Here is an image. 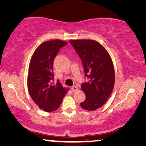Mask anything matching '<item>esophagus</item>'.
I'll use <instances>...</instances> for the list:
<instances>
[{
	"instance_id": "obj_1",
	"label": "esophagus",
	"mask_w": 146,
	"mask_h": 146,
	"mask_svg": "<svg viewBox=\"0 0 146 146\" xmlns=\"http://www.w3.org/2000/svg\"><path fill=\"white\" fill-rule=\"evenodd\" d=\"M71 90L72 92H76L78 90V87L76 86H72L71 88Z\"/></svg>"
}]
</instances>
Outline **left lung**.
Returning <instances> with one entry per match:
<instances>
[{
    "instance_id": "obj_1",
    "label": "left lung",
    "mask_w": 146,
    "mask_h": 146,
    "mask_svg": "<svg viewBox=\"0 0 146 146\" xmlns=\"http://www.w3.org/2000/svg\"><path fill=\"white\" fill-rule=\"evenodd\" d=\"M82 60L85 77L89 81L81 86L86 94L83 109L94 111L104 105L113 91L115 72L111 59L106 49L95 40H70Z\"/></svg>"
}]
</instances>
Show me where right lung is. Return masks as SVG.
Returning a JSON list of instances; mask_svg holds the SVG:
<instances>
[{
	"label": "right lung",
	"instance_id": "1",
	"mask_svg": "<svg viewBox=\"0 0 146 146\" xmlns=\"http://www.w3.org/2000/svg\"><path fill=\"white\" fill-rule=\"evenodd\" d=\"M66 42L53 40L38 47L31 58L27 80L29 95L35 104L45 111L59 108L68 90L59 80L54 82L53 60Z\"/></svg>",
	"mask_w": 146,
	"mask_h": 146
}]
</instances>
